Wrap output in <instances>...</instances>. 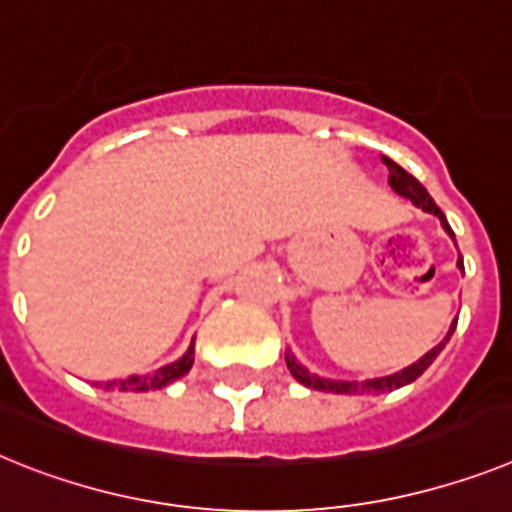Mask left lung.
Returning <instances> with one entry per match:
<instances>
[{
    "mask_svg": "<svg viewBox=\"0 0 512 512\" xmlns=\"http://www.w3.org/2000/svg\"><path fill=\"white\" fill-rule=\"evenodd\" d=\"M383 165H386L388 170H391V176H388V183H391V189L396 191L399 196H404V199H409V202L414 204V207L425 209V212L435 214V217H440V222H443L445 233L451 235L453 238V230L451 225H448V220H445V214L440 212L438 204L432 202V196L427 194L425 186L417 181V178L412 176V173H406L401 165H396L391 160V157H381ZM458 266L464 269V261L458 259ZM453 329H456V321H453L451 331H448V336H445V342H440L438 347L430 349L422 360H417L414 365H409V368H404L401 373H393V375H386V378H373V381H362V383H349V381H326V378H318V375H310L308 370L300 368L298 362L292 360V357H287V368H290V373L298 378L303 386L313 388V391H329V393H388L393 391V388H401L406 386V383L417 381L419 375L425 373L427 368L432 365V360L440 355V349L448 344V339H451Z\"/></svg>",
    "mask_w": 512,
    "mask_h": 512,
    "instance_id": "8db88e82",
    "label": "left lung"
}]
</instances>
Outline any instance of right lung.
<instances>
[{
    "mask_svg": "<svg viewBox=\"0 0 512 512\" xmlns=\"http://www.w3.org/2000/svg\"><path fill=\"white\" fill-rule=\"evenodd\" d=\"M191 365H194V347H191L181 360L173 362V365H165V368L152 370V373L147 375H134V378H126V381H111L106 383V388H119V391H137V393L157 391V388H163L168 386V383L183 378V375L191 370Z\"/></svg>",
    "mask_w": 512,
    "mask_h": 512,
    "instance_id": "right-lung-1",
    "label": "right lung"
}]
</instances>
